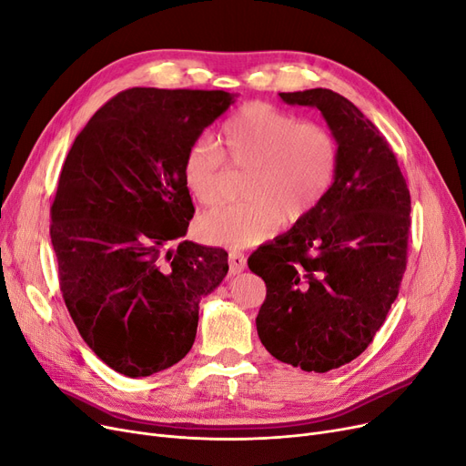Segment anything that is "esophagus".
Instances as JSON below:
<instances>
[{"instance_id": "esophagus-1", "label": "esophagus", "mask_w": 466, "mask_h": 466, "mask_svg": "<svg viewBox=\"0 0 466 466\" xmlns=\"http://www.w3.org/2000/svg\"><path fill=\"white\" fill-rule=\"evenodd\" d=\"M228 265H230V274L236 276V274H239V272H244V268H246V265H248V260H246L244 253L230 251V253H228Z\"/></svg>"}]
</instances>
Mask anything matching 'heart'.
<instances>
[{
  "mask_svg": "<svg viewBox=\"0 0 466 466\" xmlns=\"http://www.w3.org/2000/svg\"><path fill=\"white\" fill-rule=\"evenodd\" d=\"M228 164L225 165L224 161ZM339 161L335 137L267 103H249L222 126L217 145L198 138L183 157V180L201 206L225 196L227 166L249 171L239 206L199 218V234L211 244L253 248L272 238L281 222L305 220L331 188Z\"/></svg>",
  "mask_w": 466,
  "mask_h": 466,
  "instance_id": "b5f03b06",
  "label": "heart"
}]
</instances>
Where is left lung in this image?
<instances>
[{
    "instance_id": "8db88e82",
    "label": "left lung",
    "mask_w": 466,
    "mask_h": 466,
    "mask_svg": "<svg viewBox=\"0 0 466 466\" xmlns=\"http://www.w3.org/2000/svg\"><path fill=\"white\" fill-rule=\"evenodd\" d=\"M279 96L323 114L339 161L321 204L248 258L267 283L257 331L276 360L326 373L387 319L408 265L411 196L387 138L349 98L321 87Z\"/></svg>"
}]
</instances>
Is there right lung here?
Wrapping results in <instances>:
<instances>
[{
    "instance_id": "obj_1",
    "label": "right lung",
    "mask_w": 466,
    "mask_h": 466,
    "mask_svg": "<svg viewBox=\"0 0 466 466\" xmlns=\"http://www.w3.org/2000/svg\"><path fill=\"white\" fill-rule=\"evenodd\" d=\"M232 103L227 91H121L65 159L49 228L58 286L87 347L121 375L183 360L201 297L228 272L225 249L169 244L194 217L185 152Z\"/></svg>"
}]
</instances>
